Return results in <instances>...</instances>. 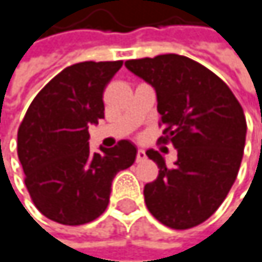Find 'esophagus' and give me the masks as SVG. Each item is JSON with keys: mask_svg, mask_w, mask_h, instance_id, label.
I'll list each match as a JSON object with an SVG mask.
<instances>
[{"mask_svg": "<svg viewBox=\"0 0 262 262\" xmlns=\"http://www.w3.org/2000/svg\"><path fill=\"white\" fill-rule=\"evenodd\" d=\"M143 160H146V152H144V149H138V152H137V161H143Z\"/></svg>", "mask_w": 262, "mask_h": 262, "instance_id": "obj_1", "label": "esophagus"}]
</instances>
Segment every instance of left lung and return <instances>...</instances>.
Wrapping results in <instances>:
<instances>
[{"label":"left lung","mask_w":262,"mask_h":262,"mask_svg":"<svg viewBox=\"0 0 262 262\" xmlns=\"http://www.w3.org/2000/svg\"><path fill=\"white\" fill-rule=\"evenodd\" d=\"M125 67L155 88L164 127L158 143L177 149L172 167L158 150L146 152L160 169L144 186L147 210L169 228H192L216 213L236 180L247 134L244 110L221 77L185 55L127 60Z\"/></svg>","instance_id":"1"}]
</instances>
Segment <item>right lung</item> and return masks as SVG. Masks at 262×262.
I'll list each match as a JSON object with an SVG mask.
<instances>
[{
	"instance_id": "add662e5",
	"label": "right lung",
	"mask_w": 262,
	"mask_h": 262,
	"mask_svg": "<svg viewBox=\"0 0 262 262\" xmlns=\"http://www.w3.org/2000/svg\"><path fill=\"white\" fill-rule=\"evenodd\" d=\"M122 67L80 62L51 79L18 127V158L38 211L63 225L98 219L110 200L115 176L134 164L137 147L121 140L91 152L88 125L104 118V90Z\"/></svg>"
}]
</instances>
